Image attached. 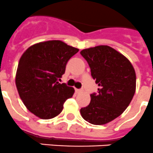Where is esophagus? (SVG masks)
<instances>
[{"mask_svg":"<svg viewBox=\"0 0 153 153\" xmlns=\"http://www.w3.org/2000/svg\"><path fill=\"white\" fill-rule=\"evenodd\" d=\"M75 91L76 93H80V92L83 91V89H76V88Z\"/></svg>","mask_w":153,"mask_h":153,"instance_id":"obj_1","label":"esophagus"}]
</instances>
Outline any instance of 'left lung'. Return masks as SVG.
I'll return each instance as SVG.
<instances>
[{
	"label": "left lung",
	"instance_id": "left-lung-1",
	"mask_svg": "<svg viewBox=\"0 0 153 153\" xmlns=\"http://www.w3.org/2000/svg\"><path fill=\"white\" fill-rule=\"evenodd\" d=\"M80 54L100 87L97 94H91L90 104L80 108V114L92 124H105L120 116L131 103L136 89L135 71L124 55L107 45L84 49Z\"/></svg>",
	"mask_w": 153,
	"mask_h": 153
}]
</instances>
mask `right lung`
<instances>
[{
	"label": "right lung",
	"instance_id": "right-lung-1",
	"mask_svg": "<svg viewBox=\"0 0 153 153\" xmlns=\"http://www.w3.org/2000/svg\"><path fill=\"white\" fill-rule=\"evenodd\" d=\"M79 49L61 40H48L30 47L20 58L16 84L28 110L48 120L61 113L63 104L74 94V88L59 84L70 58Z\"/></svg>",
	"mask_w": 153,
	"mask_h": 153
}]
</instances>
